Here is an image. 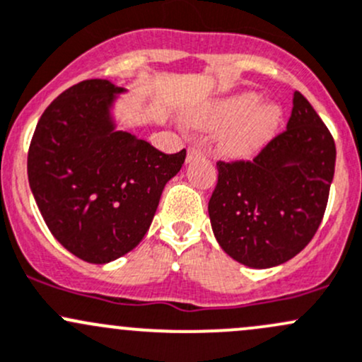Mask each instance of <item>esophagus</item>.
Here are the masks:
<instances>
[{"label": "esophagus", "instance_id": "1", "mask_svg": "<svg viewBox=\"0 0 362 362\" xmlns=\"http://www.w3.org/2000/svg\"><path fill=\"white\" fill-rule=\"evenodd\" d=\"M201 154H203V152H201L199 147L191 146V147H189V149H187V161H191V159L197 158V156H201Z\"/></svg>", "mask_w": 362, "mask_h": 362}]
</instances>
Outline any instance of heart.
<instances>
[{
    "instance_id": "heart-1",
    "label": "heart",
    "mask_w": 362,
    "mask_h": 362,
    "mask_svg": "<svg viewBox=\"0 0 362 362\" xmlns=\"http://www.w3.org/2000/svg\"><path fill=\"white\" fill-rule=\"evenodd\" d=\"M260 98L253 93L235 95L204 105L192 116L203 128H226L218 147L230 158H246L257 152L271 139L277 123L274 107H259Z\"/></svg>"
}]
</instances>
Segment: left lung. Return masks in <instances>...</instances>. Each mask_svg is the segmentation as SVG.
<instances>
[{"label": "left lung", "mask_w": 362, "mask_h": 362, "mask_svg": "<svg viewBox=\"0 0 362 362\" xmlns=\"http://www.w3.org/2000/svg\"><path fill=\"white\" fill-rule=\"evenodd\" d=\"M337 147L300 91L286 130L250 161H216L218 180L208 213L229 257L255 269L284 264L317 232L328 204Z\"/></svg>", "instance_id": "obj_1"}]
</instances>
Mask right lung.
Listing matches in <instances>:
<instances>
[{
	"label": "right lung",
	"instance_id": "1",
	"mask_svg": "<svg viewBox=\"0 0 362 362\" xmlns=\"http://www.w3.org/2000/svg\"><path fill=\"white\" fill-rule=\"evenodd\" d=\"M123 88L85 79L45 109L28 152L37 208L57 241L81 260L107 264L149 230L159 197L185 161V149L165 154L109 116Z\"/></svg>",
	"mask_w": 362,
	"mask_h": 362
}]
</instances>
